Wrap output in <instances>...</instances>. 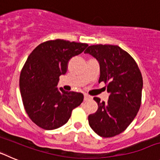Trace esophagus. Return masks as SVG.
<instances>
[{"mask_svg": "<svg viewBox=\"0 0 160 160\" xmlns=\"http://www.w3.org/2000/svg\"><path fill=\"white\" fill-rule=\"evenodd\" d=\"M91 98V97H90V95H88V94H84V100L85 101H87V100L90 99Z\"/></svg>", "mask_w": 160, "mask_h": 160, "instance_id": "obj_1", "label": "esophagus"}]
</instances>
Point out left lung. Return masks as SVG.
Returning a JSON list of instances; mask_svg holds the SVG:
<instances>
[{
    "label": "left lung",
    "instance_id": "1",
    "mask_svg": "<svg viewBox=\"0 0 160 160\" xmlns=\"http://www.w3.org/2000/svg\"><path fill=\"white\" fill-rule=\"evenodd\" d=\"M97 59L100 66L98 82H105L110 94L107 102L94 98L98 110L88 116L93 131L109 138L126 130L141 105L142 78L135 61L118 46L94 45L85 51Z\"/></svg>",
    "mask_w": 160,
    "mask_h": 160
}]
</instances>
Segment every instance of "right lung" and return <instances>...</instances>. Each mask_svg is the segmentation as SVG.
<instances>
[{
  "label": "right lung",
  "mask_w": 160,
  "mask_h": 160,
  "mask_svg": "<svg viewBox=\"0 0 160 160\" xmlns=\"http://www.w3.org/2000/svg\"><path fill=\"white\" fill-rule=\"evenodd\" d=\"M88 46L66 40L48 41L29 54L20 76V90L25 111L35 124L54 130L68 122L83 101L82 93L58 88L59 77L67 71L69 61Z\"/></svg>",
  "instance_id": "right-lung-1"
}]
</instances>
